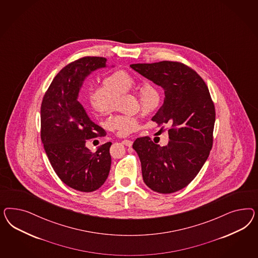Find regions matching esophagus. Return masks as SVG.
Returning <instances> with one entry per match:
<instances>
[{"label":"esophagus","instance_id":"obj_1","mask_svg":"<svg viewBox=\"0 0 258 258\" xmlns=\"http://www.w3.org/2000/svg\"><path fill=\"white\" fill-rule=\"evenodd\" d=\"M122 144H124L126 147H132L133 146V141L131 140H123Z\"/></svg>","mask_w":258,"mask_h":258}]
</instances>
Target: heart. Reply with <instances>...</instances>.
<instances>
[{"instance_id": "b5f03b06", "label": "heart", "mask_w": 258, "mask_h": 258, "mask_svg": "<svg viewBox=\"0 0 258 258\" xmlns=\"http://www.w3.org/2000/svg\"><path fill=\"white\" fill-rule=\"evenodd\" d=\"M102 84L92 85L87 90V101L90 108L99 116L107 115L119 109V96L128 94L136 86L135 79L124 70H114L105 75ZM140 109L144 114L155 111L161 103V94L152 85L145 87L141 92ZM109 127L116 130L121 135H130L141 128L137 118L128 115L114 114L108 121Z\"/></svg>"}]
</instances>
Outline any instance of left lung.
Masks as SVG:
<instances>
[{
	"label": "left lung",
	"mask_w": 258,
	"mask_h": 258,
	"mask_svg": "<svg viewBox=\"0 0 258 258\" xmlns=\"http://www.w3.org/2000/svg\"><path fill=\"white\" fill-rule=\"evenodd\" d=\"M107 58L84 56L66 65L53 79L40 107V138L50 164L65 184L81 192L101 187L109 176L108 142L92 152L86 140L106 136L78 101L84 79L106 67Z\"/></svg>",
	"instance_id": "obj_1"
}]
</instances>
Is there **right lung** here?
Instances as JSON below:
<instances>
[{
    "label": "right lung",
    "mask_w": 258,
    "mask_h": 258,
    "mask_svg": "<svg viewBox=\"0 0 258 258\" xmlns=\"http://www.w3.org/2000/svg\"><path fill=\"white\" fill-rule=\"evenodd\" d=\"M131 67L164 89V104L151 120L168 126L165 147L148 136L133 143L143 180L158 193L177 192L195 179L213 146L216 111L208 87L183 63H137Z\"/></svg>",
    "instance_id": "1"
}]
</instances>
